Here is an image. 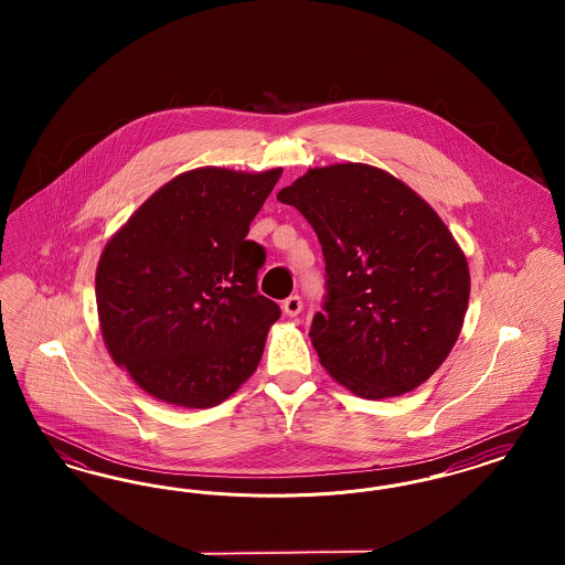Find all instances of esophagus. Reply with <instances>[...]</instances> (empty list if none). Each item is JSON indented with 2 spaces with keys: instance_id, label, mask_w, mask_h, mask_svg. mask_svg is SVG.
Returning <instances> with one entry per match:
<instances>
[{
  "instance_id": "34e87169",
  "label": "esophagus",
  "mask_w": 565,
  "mask_h": 565,
  "mask_svg": "<svg viewBox=\"0 0 565 565\" xmlns=\"http://www.w3.org/2000/svg\"><path fill=\"white\" fill-rule=\"evenodd\" d=\"M284 311H286V316L296 318V316L302 311V298L298 295L288 296V298L284 300Z\"/></svg>"
}]
</instances>
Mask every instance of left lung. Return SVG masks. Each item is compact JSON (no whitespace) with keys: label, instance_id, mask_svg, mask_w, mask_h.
<instances>
[{"label":"left lung","instance_id":"1","mask_svg":"<svg viewBox=\"0 0 565 565\" xmlns=\"http://www.w3.org/2000/svg\"><path fill=\"white\" fill-rule=\"evenodd\" d=\"M277 199L313 226L326 260L311 343L355 396L419 387L454 350L470 296L463 252L430 205L362 162L309 169Z\"/></svg>","mask_w":565,"mask_h":565}]
</instances>
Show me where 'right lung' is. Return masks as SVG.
I'll list each match as a JSON object with an SVG mask.
<instances>
[{"mask_svg": "<svg viewBox=\"0 0 565 565\" xmlns=\"http://www.w3.org/2000/svg\"><path fill=\"white\" fill-rule=\"evenodd\" d=\"M281 169H192L109 239L95 275L111 360L162 403L210 408L254 375L281 311L258 292L265 247L245 239Z\"/></svg>", "mask_w": 565, "mask_h": 565, "instance_id": "add662e5", "label": "right lung"}]
</instances>
